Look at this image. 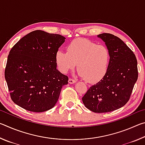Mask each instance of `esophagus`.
Listing matches in <instances>:
<instances>
[{
	"mask_svg": "<svg viewBox=\"0 0 145 145\" xmlns=\"http://www.w3.org/2000/svg\"><path fill=\"white\" fill-rule=\"evenodd\" d=\"M75 82H76V80L73 79V78H70L69 79H68V82H69L70 84H74V83H75Z\"/></svg>",
	"mask_w": 145,
	"mask_h": 145,
	"instance_id": "esophagus-1",
	"label": "esophagus"
}]
</instances>
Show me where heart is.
<instances>
[{
    "mask_svg": "<svg viewBox=\"0 0 145 145\" xmlns=\"http://www.w3.org/2000/svg\"><path fill=\"white\" fill-rule=\"evenodd\" d=\"M110 61L107 46L97 45L87 39L73 40L67 46V52L59 49L56 54L59 70L63 73L73 70L77 64V70L86 81L95 82L106 73Z\"/></svg>",
    "mask_w": 145,
    "mask_h": 145,
    "instance_id": "1",
    "label": "heart"
}]
</instances>
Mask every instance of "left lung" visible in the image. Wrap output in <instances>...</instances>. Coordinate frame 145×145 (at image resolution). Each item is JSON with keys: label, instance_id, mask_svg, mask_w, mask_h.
I'll list each match as a JSON object with an SVG mask.
<instances>
[{"label": "left lung", "instance_id": "left-lung-1", "mask_svg": "<svg viewBox=\"0 0 145 145\" xmlns=\"http://www.w3.org/2000/svg\"><path fill=\"white\" fill-rule=\"evenodd\" d=\"M98 37L110 52L109 67L102 79L91 86L82 99L90 111L102 113L120 109L128 102L138 70L136 56L121 39L109 33L100 34Z\"/></svg>", "mask_w": 145, "mask_h": 145}]
</instances>
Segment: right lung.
I'll use <instances>...</instances> for the list:
<instances>
[{
	"label": "right lung",
	"mask_w": 145,
	"mask_h": 145,
	"mask_svg": "<svg viewBox=\"0 0 145 145\" xmlns=\"http://www.w3.org/2000/svg\"><path fill=\"white\" fill-rule=\"evenodd\" d=\"M65 39L60 34L36 30L12 47L4 73L16 104L34 112L54 107L68 80L67 75L56 69V54Z\"/></svg>",
	"instance_id": "obj_1"
}]
</instances>
